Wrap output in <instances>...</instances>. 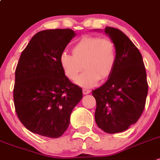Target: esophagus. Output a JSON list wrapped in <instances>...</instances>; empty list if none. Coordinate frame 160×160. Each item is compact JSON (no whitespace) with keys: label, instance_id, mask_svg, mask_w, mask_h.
Instances as JSON below:
<instances>
[{"label":"esophagus","instance_id":"obj_1","mask_svg":"<svg viewBox=\"0 0 160 160\" xmlns=\"http://www.w3.org/2000/svg\"><path fill=\"white\" fill-rule=\"evenodd\" d=\"M82 92L84 94H88V93H90V90H88V89H83L82 90Z\"/></svg>","mask_w":160,"mask_h":160}]
</instances>
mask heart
<instances>
[{"label":"heart","mask_w":160,"mask_h":160,"mask_svg":"<svg viewBox=\"0 0 160 160\" xmlns=\"http://www.w3.org/2000/svg\"><path fill=\"white\" fill-rule=\"evenodd\" d=\"M72 54L63 52L59 62L64 74L79 86L92 87L99 80L108 78L117 63V46L112 39L99 36L86 35L73 46Z\"/></svg>","instance_id":"obj_1"}]
</instances>
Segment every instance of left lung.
I'll return each instance as SVG.
<instances>
[{
  "mask_svg": "<svg viewBox=\"0 0 160 160\" xmlns=\"http://www.w3.org/2000/svg\"><path fill=\"white\" fill-rule=\"evenodd\" d=\"M105 33L117 46V63L106 82L92 91L96 99L95 121L107 133L121 132L142 115L148 90L142 55L119 29L106 27Z\"/></svg>",
  "mask_w": 160,
  "mask_h": 160,
  "instance_id": "8db88e82",
  "label": "left lung"
}]
</instances>
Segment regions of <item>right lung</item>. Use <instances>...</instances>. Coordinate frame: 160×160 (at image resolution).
Here are the masks:
<instances>
[{"label": "right lung", "mask_w": 160, "mask_h": 160, "mask_svg": "<svg viewBox=\"0 0 160 160\" xmlns=\"http://www.w3.org/2000/svg\"><path fill=\"white\" fill-rule=\"evenodd\" d=\"M75 36L70 28L41 31L22 51L15 71L13 100L27 129L50 138L61 137L70 124L82 90L66 77L59 58Z\"/></svg>", "instance_id": "1"}]
</instances>
